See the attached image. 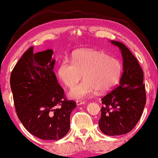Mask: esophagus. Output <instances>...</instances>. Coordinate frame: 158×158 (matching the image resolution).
<instances>
[{"instance_id": "1", "label": "esophagus", "mask_w": 158, "mask_h": 158, "mask_svg": "<svg viewBox=\"0 0 158 158\" xmlns=\"http://www.w3.org/2000/svg\"><path fill=\"white\" fill-rule=\"evenodd\" d=\"M85 104V102L84 101H77V106H80V105H83Z\"/></svg>"}]
</instances>
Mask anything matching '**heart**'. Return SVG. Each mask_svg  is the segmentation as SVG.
<instances>
[{"label":"heart","mask_w":158,"mask_h":158,"mask_svg":"<svg viewBox=\"0 0 158 158\" xmlns=\"http://www.w3.org/2000/svg\"><path fill=\"white\" fill-rule=\"evenodd\" d=\"M58 76L69 88L84 79L73 88L69 96L75 99H84L94 95L96 91L105 92L114 87L121 77L122 65L116 58L105 53L81 49L74 53L72 60L66 57L59 65Z\"/></svg>","instance_id":"1"}]
</instances>
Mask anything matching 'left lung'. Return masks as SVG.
<instances>
[{"instance_id": "obj_1", "label": "left lung", "mask_w": 158, "mask_h": 158, "mask_svg": "<svg viewBox=\"0 0 158 158\" xmlns=\"http://www.w3.org/2000/svg\"><path fill=\"white\" fill-rule=\"evenodd\" d=\"M123 56V72L120 83L102 98L99 128L107 135H121L130 132L140 118L145 103L143 72L129 49L120 42L111 40Z\"/></svg>"}]
</instances>
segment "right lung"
Returning a JSON list of instances; mask_svg holds the SVG:
<instances>
[{"mask_svg":"<svg viewBox=\"0 0 158 158\" xmlns=\"http://www.w3.org/2000/svg\"><path fill=\"white\" fill-rule=\"evenodd\" d=\"M52 49L23 54L10 75L18 118L27 131L42 140H58L68 133L70 115L77 106L64 97L53 71Z\"/></svg>","mask_w":158,"mask_h":158,"instance_id":"add662e5","label":"right lung"}]
</instances>
